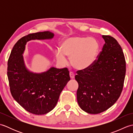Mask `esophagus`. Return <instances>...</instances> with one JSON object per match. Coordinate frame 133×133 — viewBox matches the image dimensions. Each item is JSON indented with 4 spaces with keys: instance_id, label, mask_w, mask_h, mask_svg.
<instances>
[{
    "instance_id": "1",
    "label": "esophagus",
    "mask_w": 133,
    "mask_h": 133,
    "mask_svg": "<svg viewBox=\"0 0 133 133\" xmlns=\"http://www.w3.org/2000/svg\"><path fill=\"white\" fill-rule=\"evenodd\" d=\"M70 77L71 79H74V77H75V75L74 73H73L72 72H70Z\"/></svg>"
}]
</instances>
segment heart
I'll return each mask as SVG.
<instances>
[{
  "label": "heart",
  "mask_w": 133,
  "mask_h": 133,
  "mask_svg": "<svg viewBox=\"0 0 133 133\" xmlns=\"http://www.w3.org/2000/svg\"><path fill=\"white\" fill-rule=\"evenodd\" d=\"M99 48L98 42L94 38L71 36L61 42L59 50L55 52V57L58 62L64 64L66 62L64 56H67L75 69L84 70L89 68L94 63Z\"/></svg>",
  "instance_id": "b5f03b06"
}]
</instances>
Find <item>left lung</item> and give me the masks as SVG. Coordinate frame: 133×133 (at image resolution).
<instances>
[{
  "instance_id": "1",
  "label": "left lung",
  "mask_w": 133,
  "mask_h": 133,
  "mask_svg": "<svg viewBox=\"0 0 133 133\" xmlns=\"http://www.w3.org/2000/svg\"><path fill=\"white\" fill-rule=\"evenodd\" d=\"M105 42L98 59L90 68L77 71L79 106L89 114L101 113L116 102L122 91L126 62L118 42L102 35Z\"/></svg>"
}]
</instances>
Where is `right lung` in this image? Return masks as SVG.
I'll list each match as a JSON object with an SVG mask.
<instances>
[{
    "mask_svg": "<svg viewBox=\"0 0 133 133\" xmlns=\"http://www.w3.org/2000/svg\"><path fill=\"white\" fill-rule=\"evenodd\" d=\"M50 31L30 34L20 39L14 45L8 61L7 76L12 96L20 105L31 113L47 114L57 103L61 92L70 80L67 68L51 67L47 71L34 72L27 69L23 54L28 42L51 40Z\"/></svg>",
    "mask_w": 133,
    "mask_h": 133,
    "instance_id": "right-lung-1",
    "label": "right lung"
}]
</instances>
